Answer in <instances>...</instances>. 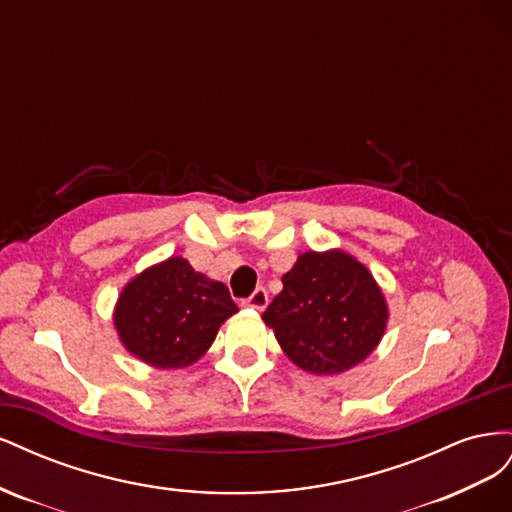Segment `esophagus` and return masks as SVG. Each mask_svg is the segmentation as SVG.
Listing matches in <instances>:
<instances>
[{
    "label": "esophagus",
    "instance_id": "esophagus-1",
    "mask_svg": "<svg viewBox=\"0 0 512 512\" xmlns=\"http://www.w3.org/2000/svg\"><path fill=\"white\" fill-rule=\"evenodd\" d=\"M243 305H245V307H252V309H258V312H262V309H265V307L269 305V294H267V290H265V288H256V290L252 292V297L243 301Z\"/></svg>",
    "mask_w": 512,
    "mask_h": 512
}]
</instances>
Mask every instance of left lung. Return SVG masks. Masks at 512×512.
<instances>
[{
  "label": "left lung",
  "instance_id": "1",
  "mask_svg": "<svg viewBox=\"0 0 512 512\" xmlns=\"http://www.w3.org/2000/svg\"><path fill=\"white\" fill-rule=\"evenodd\" d=\"M262 314L288 359L316 376H337L374 352L389 305L374 275L344 250L305 252Z\"/></svg>",
  "mask_w": 512,
  "mask_h": 512
}]
</instances>
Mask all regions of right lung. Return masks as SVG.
<instances>
[{"mask_svg": "<svg viewBox=\"0 0 512 512\" xmlns=\"http://www.w3.org/2000/svg\"><path fill=\"white\" fill-rule=\"evenodd\" d=\"M222 282L170 256L134 275L115 303L119 342L156 369L190 367L203 356L222 324L237 314Z\"/></svg>", "mask_w": 512, "mask_h": 512, "instance_id": "right-lung-1", "label": "right lung"}]
</instances>
